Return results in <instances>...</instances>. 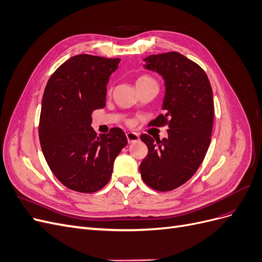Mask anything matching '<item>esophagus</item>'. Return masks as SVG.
Masks as SVG:
<instances>
[{
    "label": "esophagus",
    "mask_w": 262,
    "mask_h": 262,
    "mask_svg": "<svg viewBox=\"0 0 262 262\" xmlns=\"http://www.w3.org/2000/svg\"><path fill=\"white\" fill-rule=\"evenodd\" d=\"M125 136H126V139H128L129 143H134V142H138L140 140L139 134L136 132H128Z\"/></svg>",
    "instance_id": "obj_1"
}]
</instances>
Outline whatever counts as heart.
Instances as JSON below:
<instances>
[{
  "label": "heart",
  "instance_id": "1",
  "mask_svg": "<svg viewBox=\"0 0 262 262\" xmlns=\"http://www.w3.org/2000/svg\"><path fill=\"white\" fill-rule=\"evenodd\" d=\"M148 85H157L156 81L152 76H149L147 74H143L138 77L137 80V87L139 86H148Z\"/></svg>",
  "mask_w": 262,
  "mask_h": 262
}]
</instances>
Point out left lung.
Instances as JSON below:
<instances>
[{"label": "left lung", "instance_id": "obj_1", "mask_svg": "<svg viewBox=\"0 0 262 262\" xmlns=\"http://www.w3.org/2000/svg\"><path fill=\"white\" fill-rule=\"evenodd\" d=\"M144 61L166 86L165 113L149 124L166 125L168 137L154 140L142 134L148 153L140 165L141 177L157 191H170L194 175L208 152L214 119L212 87L203 69L178 52L152 54Z\"/></svg>", "mask_w": 262, "mask_h": 262}]
</instances>
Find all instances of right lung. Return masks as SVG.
<instances>
[{
  "mask_svg": "<svg viewBox=\"0 0 262 262\" xmlns=\"http://www.w3.org/2000/svg\"><path fill=\"white\" fill-rule=\"evenodd\" d=\"M120 59L78 54L61 64L43 92L39 140L47 164L67 188L96 192L112 177L114 162L128 144L124 132L91 126L94 110L106 106L109 76Z\"/></svg>",
  "mask_w": 262,
  "mask_h": 262,
  "instance_id": "obj_1",
  "label": "right lung"
}]
</instances>
